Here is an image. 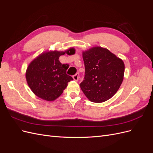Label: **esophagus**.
Here are the masks:
<instances>
[{"instance_id":"obj_1","label":"esophagus","mask_w":153,"mask_h":153,"mask_svg":"<svg viewBox=\"0 0 153 153\" xmlns=\"http://www.w3.org/2000/svg\"><path fill=\"white\" fill-rule=\"evenodd\" d=\"M73 78L75 81H78V79H79V75H78V73H76L75 75H73Z\"/></svg>"}]
</instances>
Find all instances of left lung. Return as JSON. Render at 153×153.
I'll use <instances>...</instances> for the list:
<instances>
[{"mask_svg": "<svg viewBox=\"0 0 153 153\" xmlns=\"http://www.w3.org/2000/svg\"><path fill=\"white\" fill-rule=\"evenodd\" d=\"M85 65L82 91L92 102L102 103L110 99L119 90L124 75L121 59L105 48L94 47L82 52Z\"/></svg>", "mask_w": 153, "mask_h": 153, "instance_id": "obj_1", "label": "left lung"}]
</instances>
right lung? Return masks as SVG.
Instances as JSON below:
<instances>
[{
  "mask_svg": "<svg viewBox=\"0 0 153 153\" xmlns=\"http://www.w3.org/2000/svg\"><path fill=\"white\" fill-rule=\"evenodd\" d=\"M67 53H75V49L69 48L65 51L48 50L41 53L30 62L25 72V78L30 89L38 98L52 101L61 96L73 80L66 75L68 64H62L59 57Z\"/></svg>",
  "mask_w": 153,
  "mask_h": 153,
  "instance_id": "right-lung-1",
  "label": "right lung"
}]
</instances>
